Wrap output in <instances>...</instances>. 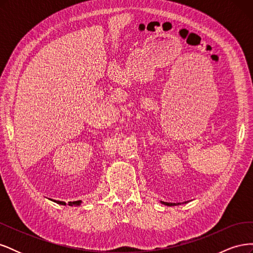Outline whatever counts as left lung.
Instances as JSON below:
<instances>
[{
  "label": "left lung",
  "mask_w": 253,
  "mask_h": 253,
  "mask_svg": "<svg viewBox=\"0 0 253 253\" xmlns=\"http://www.w3.org/2000/svg\"><path fill=\"white\" fill-rule=\"evenodd\" d=\"M162 203L163 205H166V206H169V207H172V206H179V205H181V203H167V202H160ZM188 202H185V203H182V204H187Z\"/></svg>",
  "instance_id": "8db88e82"
}]
</instances>
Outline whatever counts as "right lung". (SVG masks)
Here are the masks:
<instances>
[{"label": "right lung", "instance_id": "1", "mask_svg": "<svg viewBox=\"0 0 253 253\" xmlns=\"http://www.w3.org/2000/svg\"><path fill=\"white\" fill-rule=\"evenodd\" d=\"M50 200V198H49ZM52 202H55L59 205H63V206H66V203L65 202H61V201H55V200H50ZM82 204V201H76V202H68V206H75V207H78Z\"/></svg>", "mask_w": 253, "mask_h": 253}]
</instances>
